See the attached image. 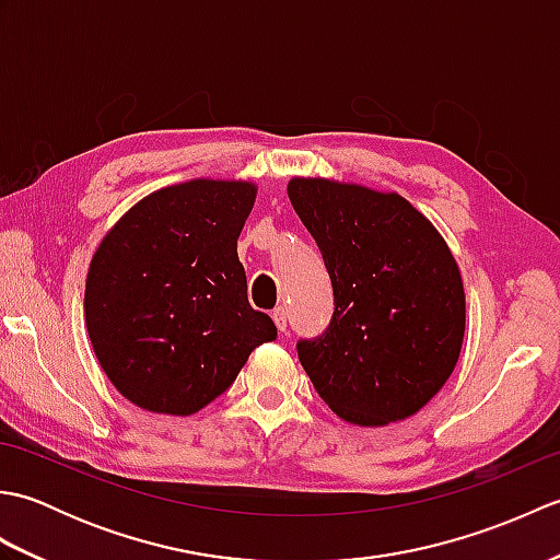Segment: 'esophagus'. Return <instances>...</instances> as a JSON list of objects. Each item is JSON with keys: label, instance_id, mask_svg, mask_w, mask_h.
<instances>
[{"label": "esophagus", "instance_id": "esophagus-1", "mask_svg": "<svg viewBox=\"0 0 560 560\" xmlns=\"http://www.w3.org/2000/svg\"><path fill=\"white\" fill-rule=\"evenodd\" d=\"M271 317H273V323H277V327H279V331H287V311H283V307L279 305L277 311L271 313Z\"/></svg>", "mask_w": 560, "mask_h": 560}]
</instances>
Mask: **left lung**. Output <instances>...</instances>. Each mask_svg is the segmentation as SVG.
I'll list each match as a JSON object with an SVG mask.
<instances>
[{
  "label": "left lung",
  "instance_id": "left-lung-1",
  "mask_svg": "<svg viewBox=\"0 0 560 560\" xmlns=\"http://www.w3.org/2000/svg\"><path fill=\"white\" fill-rule=\"evenodd\" d=\"M287 189L335 289L325 335L299 341L301 365L343 421L409 419L459 361L467 301L455 255L397 192L301 175Z\"/></svg>",
  "mask_w": 560,
  "mask_h": 560
}]
</instances>
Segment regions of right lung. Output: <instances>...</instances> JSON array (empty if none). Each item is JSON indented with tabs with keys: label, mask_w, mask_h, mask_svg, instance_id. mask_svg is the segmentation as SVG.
<instances>
[{
	"label": "right lung",
	"mask_w": 560,
	"mask_h": 560,
	"mask_svg": "<svg viewBox=\"0 0 560 560\" xmlns=\"http://www.w3.org/2000/svg\"><path fill=\"white\" fill-rule=\"evenodd\" d=\"M255 197L249 180L195 177L139 199L103 235L83 313L103 373L135 407L197 413L277 339L237 259Z\"/></svg>",
	"instance_id": "obj_1"
}]
</instances>
